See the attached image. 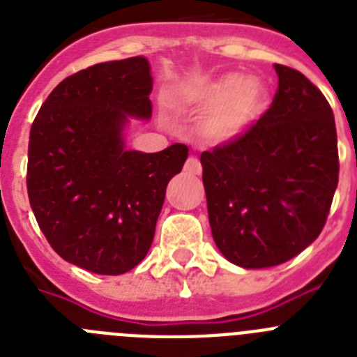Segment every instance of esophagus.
Segmentation results:
<instances>
[{"label": "esophagus", "mask_w": 357, "mask_h": 357, "mask_svg": "<svg viewBox=\"0 0 357 357\" xmlns=\"http://www.w3.org/2000/svg\"><path fill=\"white\" fill-rule=\"evenodd\" d=\"M184 172L189 175H200L202 173V164L197 157H189L184 164Z\"/></svg>", "instance_id": "34e87169"}]
</instances>
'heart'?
Wrapping results in <instances>:
<instances>
[{
	"label": "heart",
	"mask_w": 357,
	"mask_h": 357,
	"mask_svg": "<svg viewBox=\"0 0 357 357\" xmlns=\"http://www.w3.org/2000/svg\"><path fill=\"white\" fill-rule=\"evenodd\" d=\"M185 102L206 109L200 134L211 144L241 139L266 109V82L257 75H222L189 82L182 93Z\"/></svg>",
	"instance_id": "heart-1"
}]
</instances>
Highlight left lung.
Returning <instances> with one entry per match:
<instances>
[{"label":"left lung","mask_w":357,"mask_h":357,"mask_svg":"<svg viewBox=\"0 0 357 357\" xmlns=\"http://www.w3.org/2000/svg\"><path fill=\"white\" fill-rule=\"evenodd\" d=\"M273 68L279 87L263 118L241 139L200 155L214 243L227 261L252 270L307 248L338 185L333 109L302 73Z\"/></svg>","instance_id":"obj_1"}]
</instances>
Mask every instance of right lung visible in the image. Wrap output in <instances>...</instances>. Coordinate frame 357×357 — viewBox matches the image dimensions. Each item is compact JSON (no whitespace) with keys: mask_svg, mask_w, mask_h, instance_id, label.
Listing matches in <instances>:
<instances>
[{"mask_svg":"<svg viewBox=\"0 0 357 357\" xmlns=\"http://www.w3.org/2000/svg\"><path fill=\"white\" fill-rule=\"evenodd\" d=\"M150 62H103L56 85L30 130L28 198L62 259L98 275H121L144 259L166 188L188 146L128 150L130 119L151 118Z\"/></svg>","mask_w":357,"mask_h":357,"instance_id":"1","label":"right lung"}]
</instances>
